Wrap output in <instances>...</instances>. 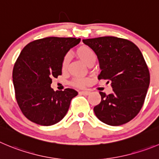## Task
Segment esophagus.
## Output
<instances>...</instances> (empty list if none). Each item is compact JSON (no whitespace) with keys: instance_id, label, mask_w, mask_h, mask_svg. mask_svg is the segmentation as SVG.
I'll use <instances>...</instances> for the list:
<instances>
[{"instance_id":"1","label":"esophagus","mask_w":159,"mask_h":159,"mask_svg":"<svg viewBox=\"0 0 159 159\" xmlns=\"http://www.w3.org/2000/svg\"><path fill=\"white\" fill-rule=\"evenodd\" d=\"M80 94H81V95H84V96H88V95H89L90 94V92H89V91H81V92H80Z\"/></svg>"}]
</instances>
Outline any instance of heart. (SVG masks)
Returning a JSON list of instances; mask_svg holds the SVG:
<instances>
[{"instance_id":"1","label":"heart","mask_w":159,"mask_h":159,"mask_svg":"<svg viewBox=\"0 0 159 159\" xmlns=\"http://www.w3.org/2000/svg\"><path fill=\"white\" fill-rule=\"evenodd\" d=\"M76 55L81 61L88 66H89L92 64H94L96 63V59H97V56H96L94 50L86 45H81L79 48H77ZM70 60V55H65L63 59V61H62V70H63V71H66L67 70L68 66H69ZM87 82H88V79H86V78H75V79L73 80L71 84L75 87H83L87 84Z\"/></svg>"}]
</instances>
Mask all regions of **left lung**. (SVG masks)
<instances>
[{
	"mask_svg": "<svg viewBox=\"0 0 159 159\" xmlns=\"http://www.w3.org/2000/svg\"><path fill=\"white\" fill-rule=\"evenodd\" d=\"M94 50L101 72L98 79L111 81L113 93L100 92L101 102L94 107L96 116L109 125H121L137 115L150 84L149 70L143 55L132 41L115 37L82 40Z\"/></svg>",
	"mask_w": 159,
	"mask_h": 159,
	"instance_id": "left-lung-1",
	"label": "left lung"
}]
</instances>
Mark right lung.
I'll return each instance as SVG.
<instances>
[{
	"mask_svg": "<svg viewBox=\"0 0 159 159\" xmlns=\"http://www.w3.org/2000/svg\"><path fill=\"white\" fill-rule=\"evenodd\" d=\"M80 41V38L50 37L32 41L22 50L13 68L12 81L18 105L30 121L49 126L66 115L78 92L72 89L55 92L52 78L62 75L63 57Z\"/></svg>",
	"mask_w": 159,
	"mask_h": 159,
	"instance_id": "right-lung-1",
	"label": "right lung"
}]
</instances>
